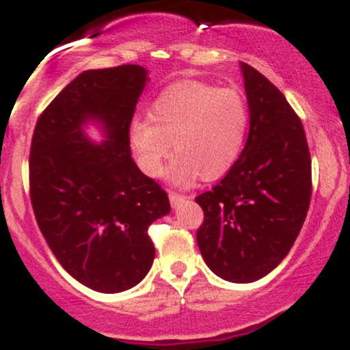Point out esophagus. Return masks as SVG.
Segmentation results:
<instances>
[{
    "label": "esophagus",
    "mask_w": 350,
    "mask_h": 350,
    "mask_svg": "<svg viewBox=\"0 0 350 350\" xmlns=\"http://www.w3.org/2000/svg\"><path fill=\"white\" fill-rule=\"evenodd\" d=\"M184 199H187L186 198V196H180V194H176V192H171V194H170V200H171V206L172 207H178L179 206V204L180 202H183V200ZM189 199H191V198H189Z\"/></svg>",
    "instance_id": "1"
}]
</instances>
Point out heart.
<instances>
[{
    "label": "heart",
    "instance_id": "obj_1",
    "mask_svg": "<svg viewBox=\"0 0 350 350\" xmlns=\"http://www.w3.org/2000/svg\"><path fill=\"white\" fill-rule=\"evenodd\" d=\"M148 118H133L128 126L139 170L158 178L174 148L178 156L167 179L186 187L199 176L212 180L234 166L247 135L248 108L234 88L184 80L164 88L151 103Z\"/></svg>",
    "mask_w": 350,
    "mask_h": 350
}]
</instances>
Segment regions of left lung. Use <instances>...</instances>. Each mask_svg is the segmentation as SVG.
<instances>
[{
	"label": "left lung",
	"mask_w": 350,
	"mask_h": 350,
	"mask_svg": "<svg viewBox=\"0 0 350 350\" xmlns=\"http://www.w3.org/2000/svg\"><path fill=\"white\" fill-rule=\"evenodd\" d=\"M240 69L250 131L226 178L196 198L204 211L198 245L217 276L252 283L275 270L299 235L311 202V156L284 95L248 64Z\"/></svg>",
	"instance_id": "obj_1"
}]
</instances>
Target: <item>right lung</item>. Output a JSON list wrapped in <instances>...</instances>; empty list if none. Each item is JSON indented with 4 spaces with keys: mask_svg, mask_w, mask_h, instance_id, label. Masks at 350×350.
Returning a JSON list of instances; mask_svg holds the SVG:
<instances>
[{
    "mask_svg": "<svg viewBox=\"0 0 350 350\" xmlns=\"http://www.w3.org/2000/svg\"><path fill=\"white\" fill-rule=\"evenodd\" d=\"M142 66L85 70L36 123L31 202L47 245L79 283L98 293L136 286L150 271L148 227L170 214L167 194L131 158L128 126L148 83ZM98 124L106 139L83 128Z\"/></svg>",
    "mask_w": 350,
    "mask_h": 350,
    "instance_id": "1",
    "label": "right lung"
}]
</instances>
